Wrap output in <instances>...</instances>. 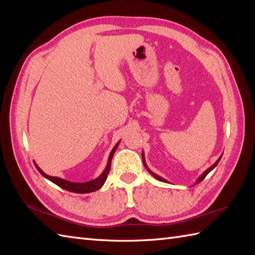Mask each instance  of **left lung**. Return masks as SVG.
Wrapping results in <instances>:
<instances>
[{
  "label": "left lung",
  "instance_id": "8db88e82",
  "mask_svg": "<svg viewBox=\"0 0 255 255\" xmlns=\"http://www.w3.org/2000/svg\"><path fill=\"white\" fill-rule=\"evenodd\" d=\"M220 159H221V156H220V158L217 160V161H216L215 162V163L213 164V165H211L210 167H209V169H207V170H206L204 173H203V174L202 175H200V177L198 178V180H197V182H196V184H198V183H200V182H202L203 180H204V178L206 177V176H207V174H208V173L211 171V170H214L215 169V167H216V165H217L218 164V162L220 161ZM142 161H143V164H144V166L145 167H147V165H145V163H144V160H143V153H142ZM147 169H148V167H147ZM148 171L151 173V174H152V176L153 177H155L156 178V180H159V181H162V182H166L165 180H164V178H162L161 176H159V175H156L155 174V173H153V172H151L149 169H148Z\"/></svg>",
  "mask_w": 255,
  "mask_h": 255
}]
</instances>
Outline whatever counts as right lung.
<instances>
[{
	"label": "right lung",
	"instance_id": "obj_1",
	"mask_svg": "<svg viewBox=\"0 0 255 255\" xmlns=\"http://www.w3.org/2000/svg\"><path fill=\"white\" fill-rule=\"evenodd\" d=\"M119 142L114 147V149L112 150V152L110 154V158H108V162H107V166L106 169L104 170V172L102 173V174L95 178V180L93 181H90V182H85V183H74V182H69V181H66V180H62V178L60 177H55V176H49L47 175L46 173L42 172L39 167H38L36 164V167L37 170L39 171L40 174L48 178V180L51 181L52 183H55L56 185H58L59 187H61L63 189H66V191H69V192H72V193H78V194H85V193H91V192H95L97 191V189H100L103 184L105 183L106 178H107V175L108 173H110V170H111V163H112V159H113V155L114 153H115V150L117 149Z\"/></svg>",
	"mask_w": 255,
	"mask_h": 255
}]
</instances>
